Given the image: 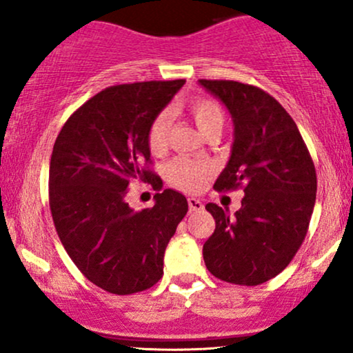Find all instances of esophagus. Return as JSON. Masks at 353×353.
Segmentation results:
<instances>
[{
  "instance_id": "1",
  "label": "esophagus",
  "mask_w": 353,
  "mask_h": 353,
  "mask_svg": "<svg viewBox=\"0 0 353 353\" xmlns=\"http://www.w3.org/2000/svg\"><path fill=\"white\" fill-rule=\"evenodd\" d=\"M188 202H189V210H190V212H197V210L204 209V204H202L199 199H196V197H189Z\"/></svg>"
}]
</instances>
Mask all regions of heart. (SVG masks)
Returning a JSON list of instances; mask_svg holds the SVG:
<instances>
[{
  "instance_id": "b5f03b06",
  "label": "heart",
  "mask_w": 353,
  "mask_h": 353,
  "mask_svg": "<svg viewBox=\"0 0 353 353\" xmlns=\"http://www.w3.org/2000/svg\"><path fill=\"white\" fill-rule=\"evenodd\" d=\"M185 109H188V114L192 117L194 124L205 137L212 132H221L224 128V109L216 99L196 98L190 101ZM169 134H171V116L163 111L154 116L148 128V145L152 154L161 156L165 152L169 145ZM209 174V164L188 159V157H176L165 165V179L169 184L188 192L202 189Z\"/></svg>"
}]
</instances>
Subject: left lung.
<instances>
[{
	"mask_svg": "<svg viewBox=\"0 0 353 353\" xmlns=\"http://www.w3.org/2000/svg\"><path fill=\"white\" fill-rule=\"evenodd\" d=\"M229 109L234 144L217 177L219 192L244 189L242 208L209 202L214 234L202 247L209 272L224 282L259 285L281 274L309 230L317 174L289 112L264 89L225 79H199Z\"/></svg>",
	"mask_w": 353,
	"mask_h": 353,
	"instance_id": "8db88e82",
	"label": "left lung"
}]
</instances>
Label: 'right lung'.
<instances>
[{"label":"right lung","instance_id":"1","mask_svg":"<svg viewBox=\"0 0 353 353\" xmlns=\"http://www.w3.org/2000/svg\"><path fill=\"white\" fill-rule=\"evenodd\" d=\"M145 81L103 89L70 116L50 163V208L56 232L81 274L106 292L151 289L188 199L164 189L152 208L125 202L134 181L156 185L148 128L184 84ZM163 182V181H161Z\"/></svg>","mask_w":353,"mask_h":353}]
</instances>
